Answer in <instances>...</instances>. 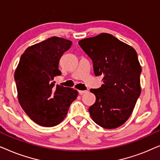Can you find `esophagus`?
I'll return each mask as SVG.
<instances>
[{
  "instance_id": "34e87169",
  "label": "esophagus",
  "mask_w": 160,
  "mask_h": 160,
  "mask_svg": "<svg viewBox=\"0 0 160 160\" xmlns=\"http://www.w3.org/2000/svg\"><path fill=\"white\" fill-rule=\"evenodd\" d=\"M78 94L82 95H83V94L87 93L88 91H87V90H78Z\"/></svg>"
}]
</instances>
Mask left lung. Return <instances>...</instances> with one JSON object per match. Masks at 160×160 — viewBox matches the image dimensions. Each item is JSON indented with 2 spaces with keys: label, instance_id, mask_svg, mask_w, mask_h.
Masks as SVG:
<instances>
[{
  "label": "left lung",
  "instance_id": "obj_1",
  "mask_svg": "<svg viewBox=\"0 0 160 160\" xmlns=\"http://www.w3.org/2000/svg\"><path fill=\"white\" fill-rule=\"evenodd\" d=\"M78 44L92 60L95 76H104L101 87L90 89L96 100L89 107V114L102 128H119L132 114L141 92L137 52L105 32L82 39Z\"/></svg>",
  "mask_w": 160,
  "mask_h": 160
}]
</instances>
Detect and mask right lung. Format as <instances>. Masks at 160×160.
<instances>
[{"instance_id": "obj_1", "label": "right lung", "mask_w": 160, "mask_h": 160, "mask_svg": "<svg viewBox=\"0 0 160 160\" xmlns=\"http://www.w3.org/2000/svg\"><path fill=\"white\" fill-rule=\"evenodd\" d=\"M72 42L52 37L30 46L22 54L14 73L19 104L32 121L43 127H53L66 117L78 91L55 85L60 76L59 61Z\"/></svg>"}]
</instances>
